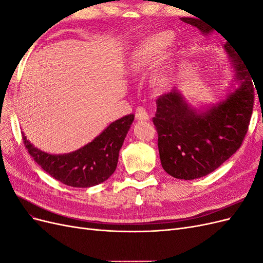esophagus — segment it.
<instances>
[{
	"mask_svg": "<svg viewBox=\"0 0 263 263\" xmlns=\"http://www.w3.org/2000/svg\"><path fill=\"white\" fill-rule=\"evenodd\" d=\"M136 118L138 121H148L149 114L144 107H137L136 108Z\"/></svg>",
	"mask_w": 263,
	"mask_h": 263,
	"instance_id": "34e87169",
	"label": "esophagus"
}]
</instances>
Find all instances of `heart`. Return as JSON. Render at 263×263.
Returning <instances> with one entry per match:
<instances>
[{
	"mask_svg": "<svg viewBox=\"0 0 263 263\" xmlns=\"http://www.w3.org/2000/svg\"><path fill=\"white\" fill-rule=\"evenodd\" d=\"M173 35L168 31H162L151 35L144 39L132 52L128 68L132 74H137L147 69L154 67L161 58L165 48L172 42ZM158 84L163 85L168 82V74L164 70H160L156 76Z\"/></svg>",
	"mask_w": 263,
	"mask_h": 263,
	"instance_id": "obj_1",
	"label": "heart"
}]
</instances>
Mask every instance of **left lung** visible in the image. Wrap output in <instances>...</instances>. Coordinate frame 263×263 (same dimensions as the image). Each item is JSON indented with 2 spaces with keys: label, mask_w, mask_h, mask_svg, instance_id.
Segmentation results:
<instances>
[{
  "label": "left lung",
  "mask_w": 263,
  "mask_h": 263,
  "mask_svg": "<svg viewBox=\"0 0 263 263\" xmlns=\"http://www.w3.org/2000/svg\"><path fill=\"white\" fill-rule=\"evenodd\" d=\"M204 36L212 29L196 18L183 17ZM224 49L234 80L224 99L194 107L177 89L159 98L153 122L163 170L173 178L194 180L208 176L240 148L253 107V83L248 68L230 44ZM234 83H237L235 87Z\"/></svg>",
  "instance_id": "8db88e82"
}]
</instances>
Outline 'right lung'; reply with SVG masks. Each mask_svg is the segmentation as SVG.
Wrapping results in <instances>:
<instances>
[{
	"label": "right lung",
	"instance_id": "right-lung-1",
	"mask_svg": "<svg viewBox=\"0 0 263 263\" xmlns=\"http://www.w3.org/2000/svg\"><path fill=\"white\" fill-rule=\"evenodd\" d=\"M134 114L109 124L91 142L69 154L52 155L38 149L23 134L29 155L52 178L73 187H90L106 181L114 173L124 139L134 122Z\"/></svg>",
	"mask_w": 263,
	"mask_h": 263
}]
</instances>
